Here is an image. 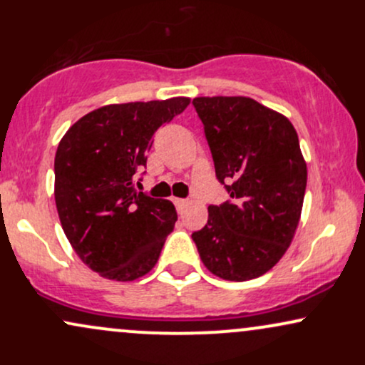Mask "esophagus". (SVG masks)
I'll return each instance as SVG.
<instances>
[{"mask_svg": "<svg viewBox=\"0 0 365 365\" xmlns=\"http://www.w3.org/2000/svg\"><path fill=\"white\" fill-rule=\"evenodd\" d=\"M173 202H175V206H177L180 215H182V212L185 211V207L188 206V200H185V199H175Z\"/></svg>", "mask_w": 365, "mask_h": 365, "instance_id": "1", "label": "esophagus"}]
</instances>
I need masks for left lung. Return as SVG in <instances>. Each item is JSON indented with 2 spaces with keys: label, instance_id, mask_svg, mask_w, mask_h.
I'll return each mask as SVG.
<instances>
[{
  "label": "left lung",
  "instance_id": "1",
  "mask_svg": "<svg viewBox=\"0 0 365 365\" xmlns=\"http://www.w3.org/2000/svg\"><path fill=\"white\" fill-rule=\"evenodd\" d=\"M195 111L232 200L209 206L192 233L200 261L228 282H247L276 266L302 212L307 165L287 116L244 96L195 98Z\"/></svg>",
  "mask_w": 365,
  "mask_h": 365
}]
</instances>
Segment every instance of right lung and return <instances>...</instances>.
I'll use <instances>...</instances> for the list:
<instances>
[{"label":"right lung","instance_id":"1","mask_svg":"<svg viewBox=\"0 0 365 365\" xmlns=\"http://www.w3.org/2000/svg\"><path fill=\"white\" fill-rule=\"evenodd\" d=\"M190 104L188 98L108 104L63 135L54 158V200L66 238L103 278L133 282L156 266L173 232V202L133 188L156 130Z\"/></svg>","mask_w":365,"mask_h":365}]
</instances>
